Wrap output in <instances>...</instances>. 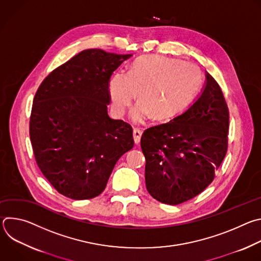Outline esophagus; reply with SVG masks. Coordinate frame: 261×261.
<instances>
[{
  "mask_svg": "<svg viewBox=\"0 0 261 261\" xmlns=\"http://www.w3.org/2000/svg\"><path fill=\"white\" fill-rule=\"evenodd\" d=\"M141 134H142V131L140 129H138V128H134L133 129V138H134V142L135 143H139Z\"/></svg>",
  "mask_w": 261,
  "mask_h": 261,
  "instance_id": "34e87169",
  "label": "esophagus"
}]
</instances>
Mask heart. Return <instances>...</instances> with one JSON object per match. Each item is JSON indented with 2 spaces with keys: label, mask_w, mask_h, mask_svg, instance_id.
<instances>
[{
  "label": "heart",
  "mask_w": 261,
  "mask_h": 261,
  "mask_svg": "<svg viewBox=\"0 0 261 261\" xmlns=\"http://www.w3.org/2000/svg\"><path fill=\"white\" fill-rule=\"evenodd\" d=\"M200 72L188 62L159 56L136 59L128 73L117 72L109 81V96L116 113L123 115L137 93L132 111L136 122L151 116L170 120L188 106L200 87Z\"/></svg>",
  "instance_id": "1"
}]
</instances>
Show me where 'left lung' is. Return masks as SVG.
<instances>
[{"label":"left lung","mask_w":261,"mask_h":261,"mask_svg":"<svg viewBox=\"0 0 261 261\" xmlns=\"http://www.w3.org/2000/svg\"><path fill=\"white\" fill-rule=\"evenodd\" d=\"M228 125L222 91L206 73L205 88L189 109L141 136L148 193L172 205L201 193L226 155Z\"/></svg>","instance_id":"obj_1"}]
</instances>
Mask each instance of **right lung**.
<instances>
[{"instance_id":"add662e5","label":"right lung","mask_w":261,"mask_h":261,"mask_svg":"<svg viewBox=\"0 0 261 261\" xmlns=\"http://www.w3.org/2000/svg\"><path fill=\"white\" fill-rule=\"evenodd\" d=\"M131 55L87 49L50 72L30 118L35 160L53 187L75 200L98 196L134 145L132 127L107 115L109 79Z\"/></svg>"}]
</instances>
